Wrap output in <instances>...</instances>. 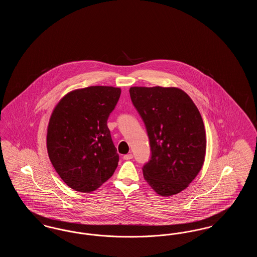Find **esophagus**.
<instances>
[{
  "mask_svg": "<svg viewBox=\"0 0 257 257\" xmlns=\"http://www.w3.org/2000/svg\"><path fill=\"white\" fill-rule=\"evenodd\" d=\"M133 158V155L132 154H126L123 156V159L124 160H131Z\"/></svg>",
  "mask_w": 257,
  "mask_h": 257,
  "instance_id": "34e87169",
  "label": "esophagus"
}]
</instances>
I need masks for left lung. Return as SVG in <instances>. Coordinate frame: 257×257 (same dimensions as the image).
Masks as SVG:
<instances>
[{"instance_id":"left-lung-1","label":"left lung","mask_w":257,"mask_h":257,"mask_svg":"<svg viewBox=\"0 0 257 257\" xmlns=\"http://www.w3.org/2000/svg\"><path fill=\"white\" fill-rule=\"evenodd\" d=\"M129 92L146 124L151 148L144 177L160 196H174L203 166L206 138L201 114L178 87L131 86Z\"/></svg>"}]
</instances>
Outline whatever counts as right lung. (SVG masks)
Returning <instances> with one entry per match:
<instances>
[{
  "mask_svg": "<svg viewBox=\"0 0 257 257\" xmlns=\"http://www.w3.org/2000/svg\"><path fill=\"white\" fill-rule=\"evenodd\" d=\"M121 89L87 86L65 94L50 116L46 145L50 161L62 181L77 192L91 193L118 165L107 120Z\"/></svg>",
  "mask_w": 257,
  "mask_h": 257,
  "instance_id": "obj_1",
  "label": "right lung"
}]
</instances>
